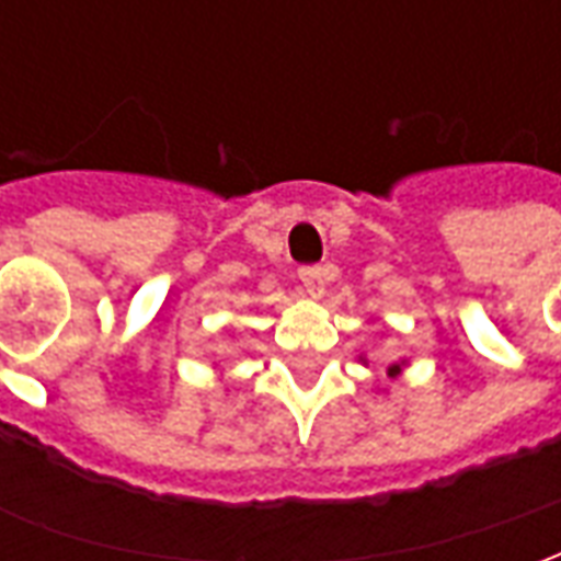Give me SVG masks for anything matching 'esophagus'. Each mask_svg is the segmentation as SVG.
I'll return each mask as SVG.
<instances>
[{"instance_id": "34e87169", "label": "esophagus", "mask_w": 561, "mask_h": 561, "mask_svg": "<svg viewBox=\"0 0 561 561\" xmlns=\"http://www.w3.org/2000/svg\"><path fill=\"white\" fill-rule=\"evenodd\" d=\"M300 282L312 297L324 294V267H300Z\"/></svg>"}]
</instances>
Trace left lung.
I'll list each match as a JSON object with an SVG mask.
<instances>
[{
    "label": "left lung",
    "mask_w": 561,
    "mask_h": 561,
    "mask_svg": "<svg viewBox=\"0 0 561 561\" xmlns=\"http://www.w3.org/2000/svg\"><path fill=\"white\" fill-rule=\"evenodd\" d=\"M360 364L369 366V360H366V357H360ZM405 366H409V360H405V357H402V360H397V364H390L388 366V378H400Z\"/></svg>",
    "instance_id": "left-lung-1"
}]
</instances>
